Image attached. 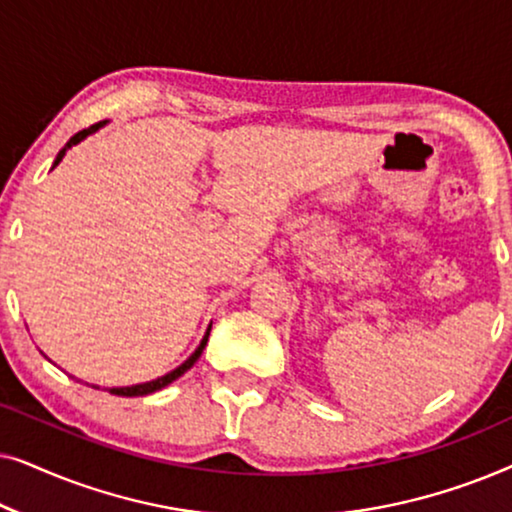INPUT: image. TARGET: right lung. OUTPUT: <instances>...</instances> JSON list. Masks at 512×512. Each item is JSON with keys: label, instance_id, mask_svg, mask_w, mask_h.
Returning <instances> with one entry per match:
<instances>
[{"label": "right lung", "instance_id": "obj_1", "mask_svg": "<svg viewBox=\"0 0 512 512\" xmlns=\"http://www.w3.org/2000/svg\"><path fill=\"white\" fill-rule=\"evenodd\" d=\"M104 123H95V125H90V128H86V130H81V132H76V135L69 139V142L62 146L60 149V153L58 156H55V163H53V167L60 163L62 158H65V153L72 149L74 144H79V142H83V139H86L88 135H93V132H97L102 128ZM51 167V170H53ZM209 331H212V326L207 328V333H205V338L200 340V345H198V349H195V352L188 356V359L181 363L179 368H174L172 373H167V375H163V377H158V380H151V382H144V384H132V387H114V389H109V394H116V396H146V394H153V391H158V389H163V387H167V384H172L174 380H177V377H181L186 373L188 368H193V363L200 359V354H202V349H205V345H207V338H209ZM95 387V384H93ZM95 389H100V387H95Z\"/></svg>", "mask_w": 512, "mask_h": 512}]
</instances>
